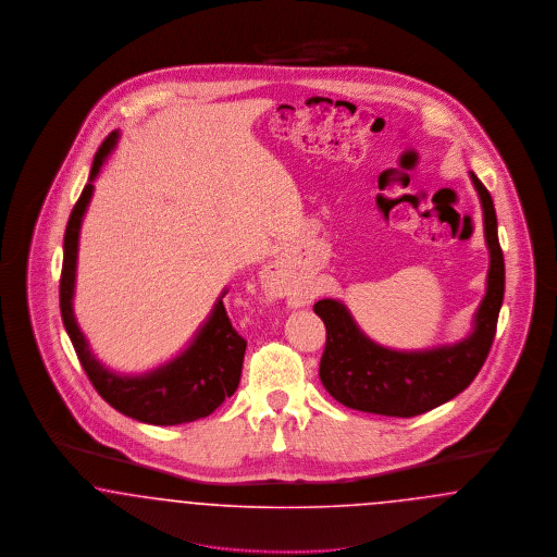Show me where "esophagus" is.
Here are the masks:
<instances>
[{
  "label": "esophagus",
  "instance_id": "34e87169",
  "mask_svg": "<svg viewBox=\"0 0 557 557\" xmlns=\"http://www.w3.org/2000/svg\"><path fill=\"white\" fill-rule=\"evenodd\" d=\"M263 284H265L267 290L275 296H290L292 300H298V290L296 286L292 284L286 269L282 265H269L265 269V275H263Z\"/></svg>",
  "mask_w": 557,
  "mask_h": 557
}]
</instances>
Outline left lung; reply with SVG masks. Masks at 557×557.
Masks as SVG:
<instances>
[{
    "label": "left lung",
    "instance_id": "1",
    "mask_svg": "<svg viewBox=\"0 0 557 557\" xmlns=\"http://www.w3.org/2000/svg\"><path fill=\"white\" fill-rule=\"evenodd\" d=\"M472 182L484 211L491 267L486 294L478 307L476 327L466 341L422 352H398L371 343L343 302L323 298L313 305V311L325 323L319 377L325 391L345 407L377 416L413 418L457 397L484 366L504 302L505 263L493 198L474 173Z\"/></svg>",
    "mask_w": 557,
    "mask_h": 557
}]
</instances>
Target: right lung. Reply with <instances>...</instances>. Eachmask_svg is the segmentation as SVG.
I'll use <instances>...</instances> for the list:
<instances>
[{
  "label": "right lung",
  "instance_id": "right-lung-1",
  "mask_svg": "<svg viewBox=\"0 0 557 557\" xmlns=\"http://www.w3.org/2000/svg\"><path fill=\"white\" fill-rule=\"evenodd\" d=\"M116 137L119 133H110L98 148L89 173V184L83 187L66 223L60 275V313L83 370L108 405L144 424H186L211 416L238 388L246 341L232 325L223 300L214 305L211 319L205 323L196 341L187 346V350L171 363L139 377L114 375L100 361H96L73 313L81 221L94 191L91 182L114 148Z\"/></svg>",
  "mask_w": 557,
  "mask_h": 557
}]
</instances>
